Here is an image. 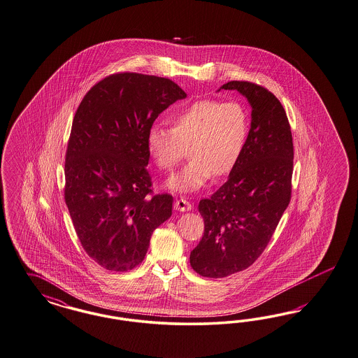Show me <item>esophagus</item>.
<instances>
[{
  "label": "esophagus",
  "instance_id": "1",
  "mask_svg": "<svg viewBox=\"0 0 358 358\" xmlns=\"http://www.w3.org/2000/svg\"><path fill=\"white\" fill-rule=\"evenodd\" d=\"M174 209L178 210V211H189V210H192V203L184 198H180V199H176Z\"/></svg>",
  "mask_w": 358,
  "mask_h": 358
}]
</instances>
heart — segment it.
<instances>
[{"label":"heart","instance_id":"heart-1","mask_svg":"<svg viewBox=\"0 0 358 358\" xmlns=\"http://www.w3.org/2000/svg\"><path fill=\"white\" fill-rule=\"evenodd\" d=\"M172 129L153 125L147 134V149L156 166L172 172L184 160L186 148L192 160L173 176L168 186L176 192H194L213 177L234 171L250 132L246 108L238 101L201 99L174 112Z\"/></svg>","mask_w":358,"mask_h":358}]
</instances>
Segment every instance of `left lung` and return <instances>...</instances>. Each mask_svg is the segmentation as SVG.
<instances>
[{
	"instance_id": "left-lung-1",
	"label": "left lung",
	"mask_w": 358,
	"mask_h": 358,
	"mask_svg": "<svg viewBox=\"0 0 358 358\" xmlns=\"http://www.w3.org/2000/svg\"><path fill=\"white\" fill-rule=\"evenodd\" d=\"M251 104V128L241 160L227 181L199 201L205 231L190 266L205 278L248 268L271 241L292 193L294 143L282 103L259 85L231 80Z\"/></svg>"
}]
</instances>
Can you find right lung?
Masks as SVG:
<instances>
[{
  "label": "right lung",
  "mask_w": 358,
  "mask_h": 358,
  "mask_svg": "<svg viewBox=\"0 0 358 358\" xmlns=\"http://www.w3.org/2000/svg\"><path fill=\"white\" fill-rule=\"evenodd\" d=\"M185 91L168 78L117 73L75 112L64 162V201L87 255L110 271L138 266L155 229L172 215L171 194H153L147 134Z\"/></svg>",
  "instance_id": "right-lung-1"
}]
</instances>
